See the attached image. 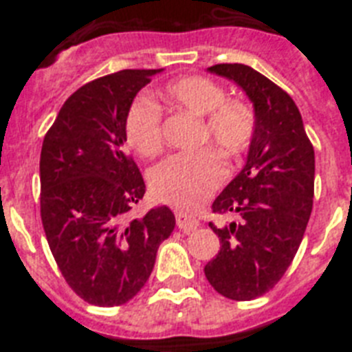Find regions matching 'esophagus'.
Returning <instances> with one entry per match:
<instances>
[{"instance_id": "esophagus-1", "label": "esophagus", "mask_w": 352, "mask_h": 352, "mask_svg": "<svg viewBox=\"0 0 352 352\" xmlns=\"http://www.w3.org/2000/svg\"><path fill=\"white\" fill-rule=\"evenodd\" d=\"M175 217H177V226H179V228H181V230H184V232H192L199 226L197 217H193V215H190V214H184V212H177Z\"/></svg>"}]
</instances>
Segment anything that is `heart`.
<instances>
[{
  "label": "heart",
  "instance_id": "b5f03b06",
  "mask_svg": "<svg viewBox=\"0 0 352 352\" xmlns=\"http://www.w3.org/2000/svg\"><path fill=\"white\" fill-rule=\"evenodd\" d=\"M160 95L179 109L201 118L197 144L212 142L226 159L237 160L250 151L257 133V115L250 102L226 96L223 85L199 74L171 80ZM124 133L129 146L146 159L164 146L162 111L153 100L140 96L126 113ZM225 177L221 155L212 148L179 153L166 159L151 173V192L160 203L181 210L201 206Z\"/></svg>",
  "mask_w": 352,
  "mask_h": 352
}]
</instances>
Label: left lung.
<instances>
[{
    "mask_svg": "<svg viewBox=\"0 0 352 352\" xmlns=\"http://www.w3.org/2000/svg\"><path fill=\"white\" fill-rule=\"evenodd\" d=\"M210 71L234 80L254 102L257 133L245 168L212 204L228 215L208 223L221 241L206 263L210 285L228 300L250 301L283 278L305 234L314 197V148L287 91L243 63Z\"/></svg>",
    "mask_w": 352,
    "mask_h": 352,
    "instance_id": "left-lung-1",
    "label": "left lung"
}]
</instances>
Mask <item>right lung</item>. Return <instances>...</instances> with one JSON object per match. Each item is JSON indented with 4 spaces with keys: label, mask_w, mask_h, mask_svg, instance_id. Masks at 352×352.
Wrapping results in <instances>:
<instances>
[{
    "label": "right lung",
    "mask_w": 352,
    "mask_h": 352,
    "mask_svg": "<svg viewBox=\"0 0 352 352\" xmlns=\"http://www.w3.org/2000/svg\"><path fill=\"white\" fill-rule=\"evenodd\" d=\"M160 69H126L82 85L45 133L40 214L63 279L91 305L117 307L138 294L160 243L175 228L168 206L142 219L129 212L146 182L126 149L133 98Z\"/></svg>",
    "instance_id": "obj_1"
}]
</instances>
